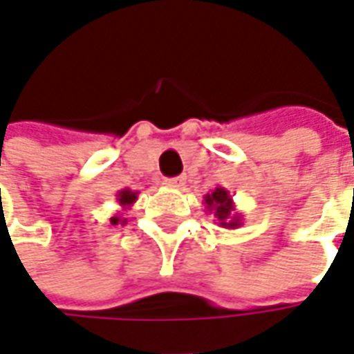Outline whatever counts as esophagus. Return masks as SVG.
<instances>
[{
  "instance_id": "34e87169",
  "label": "esophagus",
  "mask_w": 354,
  "mask_h": 354,
  "mask_svg": "<svg viewBox=\"0 0 354 354\" xmlns=\"http://www.w3.org/2000/svg\"><path fill=\"white\" fill-rule=\"evenodd\" d=\"M186 184V180L180 176V178H168L167 180V186L168 187H182Z\"/></svg>"
}]
</instances>
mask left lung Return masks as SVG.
I'll list each match as a JSON object with an SVG mask.
<instances>
[{
	"label": "left lung",
	"instance_id": "left-lung-1",
	"mask_svg": "<svg viewBox=\"0 0 354 354\" xmlns=\"http://www.w3.org/2000/svg\"><path fill=\"white\" fill-rule=\"evenodd\" d=\"M203 203L209 213H215L218 227L228 228V230L242 227V215L234 207V201H232V196L228 189L215 187L211 194L203 197Z\"/></svg>",
	"mask_w": 354,
	"mask_h": 354
}]
</instances>
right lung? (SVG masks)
Segmentation results:
<instances>
[{"mask_svg":"<svg viewBox=\"0 0 354 354\" xmlns=\"http://www.w3.org/2000/svg\"><path fill=\"white\" fill-rule=\"evenodd\" d=\"M137 196H139V192H133V189H129V187H124V189H120V192H118L116 201H118V205H120L122 209L118 211L114 217L110 218V223H112V225H118V223H120V225H126L127 218H124L122 215H124V211H127V209L136 203Z\"/></svg>","mask_w":354,"mask_h":354,"instance_id":"1","label":"right lung"}]
</instances>
